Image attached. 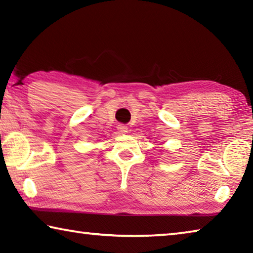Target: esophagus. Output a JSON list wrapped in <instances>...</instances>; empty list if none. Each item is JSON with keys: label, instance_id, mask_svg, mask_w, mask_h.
<instances>
[{"label": "esophagus", "instance_id": "34e87169", "mask_svg": "<svg viewBox=\"0 0 253 253\" xmlns=\"http://www.w3.org/2000/svg\"><path fill=\"white\" fill-rule=\"evenodd\" d=\"M117 130H118L119 132H121V134H125V132H127L128 128H127V126H125V125H118Z\"/></svg>", "mask_w": 253, "mask_h": 253}]
</instances>
